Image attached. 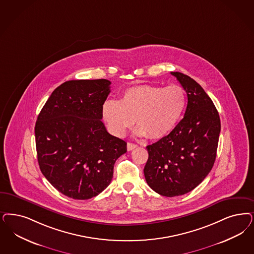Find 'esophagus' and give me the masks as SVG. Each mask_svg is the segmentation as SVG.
I'll list each match as a JSON object with an SVG mask.
<instances>
[{"label":"esophagus","instance_id":"esophagus-1","mask_svg":"<svg viewBox=\"0 0 254 254\" xmlns=\"http://www.w3.org/2000/svg\"><path fill=\"white\" fill-rule=\"evenodd\" d=\"M138 145L135 144V143H132V142H127V150L128 151H132L133 149L136 148Z\"/></svg>","mask_w":254,"mask_h":254}]
</instances>
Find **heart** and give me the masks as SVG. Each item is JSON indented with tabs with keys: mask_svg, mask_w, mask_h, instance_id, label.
I'll return each mask as SVG.
<instances>
[{
	"mask_svg": "<svg viewBox=\"0 0 254 254\" xmlns=\"http://www.w3.org/2000/svg\"><path fill=\"white\" fill-rule=\"evenodd\" d=\"M185 106L186 93L179 85L140 84L126 89L120 101L107 100L102 116L115 136H123L136 121L137 135L159 140L173 131Z\"/></svg>",
	"mask_w": 254,
	"mask_h": 254,
	"instance_id": "b5f03b06",
	"label": "heart"
}]
</instances>
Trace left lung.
<instances>
[{
    "label": "left lung",
    "mask_w": 254,
    "mask_h": 254,
    "mask_svg": "<svg viewBox=\"0 0 254 254\" xmlns=\"http://www.w3.org/2000/svg\"><path fill=\"white\" fill-rule=\"evenodd\" d=\"M184 88V118L166 137L146 146L144 176L156 192L175 197L191 191L214 165L220 132L219 113L201 85L180 72H171Z\"/></svg>",
    "instance_id": "left-lung-1"
}]
</instances>
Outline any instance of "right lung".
Listing matches in <instances>:
<instances>
[{"label": "right lung", "mask_w": 254, "mask_h": 254, "mask_svg": "<svg viewBox=\"0 0 254 254\" xmlns=\"http://www.w3.org/2000/svg\"><path fill=\"white\" fill-rule=\"evenodd\" d=\"M111 81L68 80L49 97L35 123L39 168L64 195L87 200L110 185L127 142L107 131L102 107Z\"/></svg>", "instance_id": "add662e5"}]
</instances>
